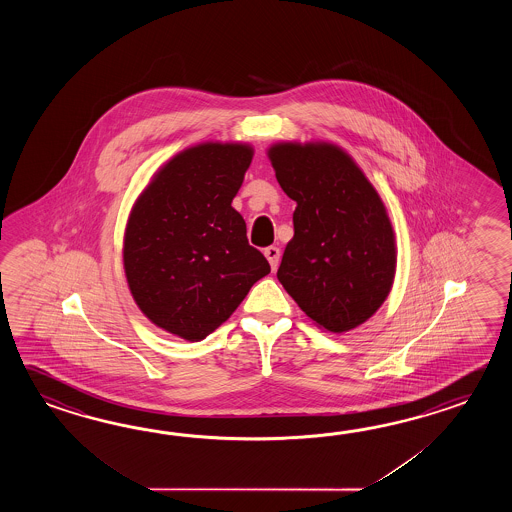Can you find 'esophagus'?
<instances>
[{
    "mask_svg": "<svg viewBox=\"0 0 512 512\" xmlns=\"http://www.w3.org/2000/svg\"><path fill=\"white\" fill-rule=\"evenodd\" d=\"M263 254H265V258H267L269 263H271V269L274 271V269L278 267V263H280V256H282V252H280L278 247H267V249L263 251Z\"/></svg>",
    "mask_w": 512,
    "mask_h": 512,
    "instance_id": "obj_1",
    "label": "esophagus"
}]
</instances>
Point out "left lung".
<instances>
[{
  "instance_id": "obj_1",
  "label": "left lung",
  "mask_w": 512,
  "mask_h": 512,
  "mask_svg": "<svg viewBox=\"0 0 512 512\" xmlns=\"http://www.w3.org/2000/svg\"><path fill=\"white\" fill-rule=\"evenodd\" d=\"M269 157L296 201L278 280L318 326L331 333L360 326L386 300L395 276V238L381 197L333 144L285 142Z\"/></svg>"
}]
</instances>
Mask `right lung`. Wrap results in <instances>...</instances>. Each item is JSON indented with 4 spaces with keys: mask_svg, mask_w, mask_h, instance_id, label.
<instances>
[{
    "mask_svg": "<svg viewBox=\"0 0 512 512\" xmlns=\"http://www.w3.org/2000/svg\"><path fill=\"white\" fill-rule=\"evenodd\" d=\"M252 161L247 144L207 142L175 155L131 210L124 271L142 313L199 342L271 272L230 207Z\"/></svg>",
    "mask_w": 512,
    "mask_h": 512,
    "instance_id": "right-lung-1",
    "label": "right lung"
}]
</instances>
